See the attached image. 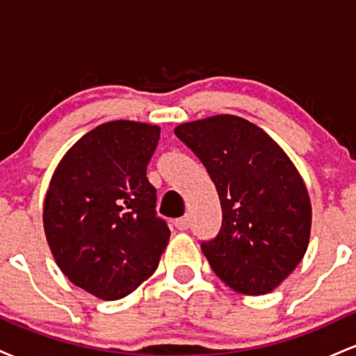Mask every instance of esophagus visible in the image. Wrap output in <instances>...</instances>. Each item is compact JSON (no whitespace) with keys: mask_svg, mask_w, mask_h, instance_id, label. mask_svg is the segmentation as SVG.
<instances>
[{"mask_svg":"<svg viewBox=\"0 0 356 356\" xmlns=\"http://www.w3.org/2000/svg\"><path fill=\"white\" fill-rule=\"evenodd\" d=\"M174 224L179 231H186L187 227H189V218H187V216H184V218L175 219Z\"/></svg>","mask_w":356,"mask_h":356,"instance_id":"34e87169","label":"esophagus"}]
</instances>
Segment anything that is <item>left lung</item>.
Listing matches in <instances>:
<instances>
[{
	"instance_id": "left-lung-1",
	"label": "left lung",
	"mask_w": 356,
	"mask_h": 356,
	"mask_svg": "<svg viewBox=\"0 0 356 356\" xmlns=\"http://www.w3.org/2000/svg\"><path fill=\"white\" fill-rule=\"evenodd\" d=\"M218 189L222 224L202 241L212 271L241 295H266L303 259L312 202L300 172L263 129L236 115L175 127Z\"/></svg>"
}]
</instances>
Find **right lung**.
Returning a JSON list of instances; mask_svg holds the SVG:
<instances>
[{
  "label": "right lung",
  "mask_w": 356,
  "mask_h": 356,
  "mask_svg": "<svg viewBox=\"0 0 356 356\" xmlns=\"http://www.w3.org/2000/svg\"><path fill=\"white\" fill-rule=\"evenodd\" d=\"M161 129L115 120L85 134L61 159L43 206L48 246L73 284L120 300L154 275L169 243L147 164Z\"/></svg>",
  "instance_id": "right-lung-1"
}]
</instances>
